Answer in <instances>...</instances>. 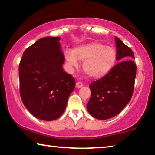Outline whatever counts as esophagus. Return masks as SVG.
<instances>
[{"label":"esophagus","instance_id":"1","mask_svg":"<svg viewBox=\"0 0 155 155\" xmlns=\"http://www.w3.org/2000/svg\"><path fill=\"white\" fill-rule=\"evenodd\" d=\"M75 86H76V87H77V88H81L82 87V83L81 82H76Z\"/></svg>","mask_w":155,"mask_h":155}]
</instances>
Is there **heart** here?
Here are the masks:
<instances>
[{"instance_id": "obj_1", "label": "heart", "mask_w": 155, "mask_h": 155, "mask_svg": "<svg viewBox=\"0 0 155 155\" xmlns=\"http://www.w3.org/2000/svg\"><path fill=\"white\" fill-rule=\"evenodd\" d=\"M117 53L112 46L99 42L80 46L65 53V60L70 66H76L78 60L84 61L82 68L86 75L94 79H100L108 75L116 63Z\"/></svg>"}]
</instances>
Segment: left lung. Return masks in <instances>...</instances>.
<instances>
[{
    "instance_id": "8db88e82",
    "label": "left lung",
    "mask_w": 155,
    "mask_h": 155,
    "mask_svg": "<svg viewBox=\"0 0 155 155\" xmlns=\"http://www.w3.org/2000/svg\"><path fill=\"white\" fill-rule=\"evenodd\" d=\"M117 59L120 62L101 79L90 84L91 97L87 104L92 117L109 119L118 115L132 97L136 76V65L131 60L133 51L115 37Z\"/></svg>"
}]
</instances>
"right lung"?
<instances>
[{
  "label": "right lung",
  "mask_w": 155,
  "mask_h": 155,
  "mask_svg": "<svg viewBox=\"0 0 155 155\" xmlns=\"http://www.w3.org/2000/svg\"><path fill=\"white\" fill-rule=\"evenodd\" d=\"M58 37L37 40L25 51L19 65L21 99L39 119L51 121L65 111L75 80L63 69L65 58Z\"/></svg>",
  "instance_id": "1"
}]
</instances>
